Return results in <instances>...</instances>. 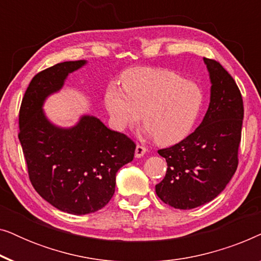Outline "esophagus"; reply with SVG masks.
<instances>
[{"instance_id": "esophagus-1", "label": "esophagus", "mask_w": 261, "mask_h": 261, "mask_svg": "<svg viewBox=\"0 0 261 261\" xmlns=\"http://www.w3.org/2000/svg\"><path fill=\"white\" fill-rule=\"evenodd\" d=\"M146 151H147V149H146L144 146L137 145V147H135V158H141V156H144Z\"/></svg>"}]
</instances>
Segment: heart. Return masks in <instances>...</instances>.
I'll return each instance as SVG.
<instances>
[{
	"label": "heart",
	"mask_w": 261,
	"mask_h": 261,
	"mask_svg": "<svg viewBox=\"0 0 261 261\" xmlns=\"http://www.w3.org/2000/svg\"><path fill=\"white\" fill-rule=\"evenodd\" d=\"M122 88L110 85L105 105L117 130L140 120L159 144L180 141L190 133L203 105L201 89L167 70L139 67L122 76Z\"/></svg>",
	"instance_id": "b5f03b06"
}]
</instances>
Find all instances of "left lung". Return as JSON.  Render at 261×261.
<instances>
[{"mask_svg":"<svg viewBox=\"0 0 261 261\" xmlns=\"http://www.w3.org/2000/svg\"><path fill=\"white\" fill-rule=\"evenodd\" d=\"M210 102L204 119L184 140L158 153L166 159L158 197L176 209H194L217 197L234 176L241 141L244 102L233 77L216 60L203 58Z\"/></svg>","mask_w":261,"mask_h":261,"instance_id":"left-lung-1","label":"left lung"}]
</instances>
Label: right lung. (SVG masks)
Here are the masks:
<instances>
[{
  "label": "right lung",
  "mask_w": 261,
  "mask_h": 261,
  "mask_svg": "<svg viewBox=\"0 0 261 261\" xmlns=\"http://www.w3.org/2000/svg\"><path fill=\"white\" fill-rule=\"evenodd\" d=\"M87 60L56 64L31 81L21 103L19 140L31 183L45 201L64 213L85 215L108 204L116 172L134 158L135 144L97 117L83 115L72 127L56 126L42 109L70 73Z\"/></svg>",
  "instance_id": "add662e5"
}]
</instances>
